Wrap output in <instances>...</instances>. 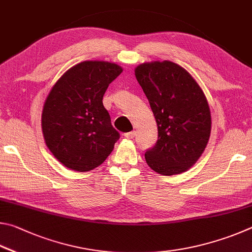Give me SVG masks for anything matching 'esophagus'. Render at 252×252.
Here are the masks:
<instances>
[{"label":"esophagus","mask_w":252,"mask_h":252,"mask_svg":"<svg viewBox=\"0 0 252 252\" xmlns=\"http://www.w3.org/2000/svg\"><path fill=\"white\" fill-rule=\"evenodd\" d=\"M135 135H136L135 131H129V133L124 134V136H125V137L128 138V139H133L135 137Z\"/></svg>","instance_id":"obj_1"}]
</instances>
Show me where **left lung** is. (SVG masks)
Wrapping results in <instances>:
<instances>
[{
    "label": "left lung",
    "mask_w": 252,
    "mask_h": 252,
    "mask_svg": "<svg viewBox=\"0 0 252 252\" xmlns=\"http://www.w3.org/2000/svg\"><path fill=\"white\" fill-rule=\"evenodd\" d=\"M135 75L158 128L157 142L145 153L147 165L160 175L182 174L208 143L211 117L205 94L191 75L173 62L142 64Z\"/></svg>",
    "instance_id": "left-lung-1"
}]
</instances>
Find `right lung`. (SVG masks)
Instances as JSON below:
<instances>
[{"label":"right lung","mask_w":252,"mask_h":252,"mask_svg":"<svg viewBox=\"0 0 252 252\" xmlns=\"http://www.w3.org/2000/svg\"><path fill=\"white\" fill-rule=\"evenodd\" d=\"M123 72L108 62L87 61L69 68L48 94L42 114L46 146L62 164L88 171L103 164L121 137L103 96Z\"/></svg>","instance_id":"1"}]
</instances>
